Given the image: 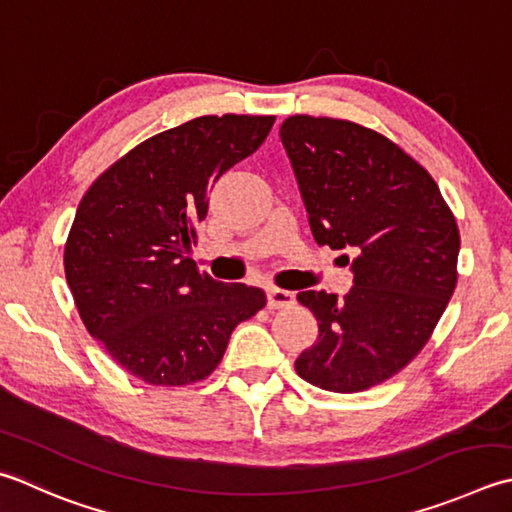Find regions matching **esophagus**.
<instances>
[{
	"label": "esophagus",
	"mask_w": 512,
	"mask_h": 512,
	"mask_svg": "<svg viewBox=\"0 0 512 512\" xmlns=\"http://www.w3.org/2000/svg\"><path fill=\"white\" fill-rule=\"evenodd\" d=\"M266 297H268V308H273V310L288 308V306L295 304V295L290 293V290H282L277 286L266 288Z\"/></svg>",
	"instance_id": "34e87169"
}]
</instances>
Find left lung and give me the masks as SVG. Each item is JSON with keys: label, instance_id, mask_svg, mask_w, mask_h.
<instances>
[{"label": "left lung", "instance_id": "left-lung-1", "mask_svg": "<svg viewBox=\"0 0 512 512\" xmlns=\"http://www.w3.org/2000/svg\"><path fill=\"white\" fill-rule=\"evenodd\" d=\"M279 135L315 242L355 253V286L342 299L324 290L297 295L319 324L297 375L330 393L384 384L428 344L455 293L453 210L428 170L373 128L293 115Z\"/></svg>", "mask_w": 512, "mask_h": 512}]
</instances>
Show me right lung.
Returning <instances> with one entry per match:
<instances>
[{
  "mask_svg": "<svg viewBox=\"0 0 512 512\" xmlns=\"http://www.w3.org/2000/svg\"><path fill=\"white\" fill-rule=\"evenodd\" d=\"M273 115H204L148 137L84 193L64 246L86 330L126 373L153 386L202 382L262 288L215 282L188 257L206 193L264 144Z\"/></svg>",
  "mask_w": 512,
  "mask_h": 512,
  "instance_id": "right-lung-1",
  "label": "right lung"
}]
</instances>
